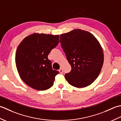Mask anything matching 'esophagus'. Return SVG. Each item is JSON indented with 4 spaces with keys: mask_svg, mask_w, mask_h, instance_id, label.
I'll list each match as a JSON object with an SVG mask.
<instances>
[{
    "mask_svg": "<svg viewBox=\"0 0 121 121\" xmlns=\"http://www.w3.org/2000/svg\"><path fill=\"white\" fill-rule=\"evenodd\" d=\"M59 71H60V73H63V70L62 68H61V67L60 68V69H59Z\"/></svg>",
    "mask_w": 121,
    "mask_h": 121,
    "instance_id": "34e87169",
    "label": "esophagus"
}]
</instances>
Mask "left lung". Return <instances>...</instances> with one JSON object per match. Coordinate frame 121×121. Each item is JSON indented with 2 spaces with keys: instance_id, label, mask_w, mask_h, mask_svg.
<instances>
[{
  "instance_id": "obj_1",
  "label": "left lung",
  "mask_w": 121,
  "mask_h": 121,
  "mask_svg": "<svg viewBox=\"0 0 121 121\" xmlns=\"http://www.w3.org/2000/svg\"><path fill=\"white\" fill-rule=\"evenodd\" d=\"M61 48L71 67L65 77L73 87L83 88L98 77L101 70L104 54L101 46L89 32L75 29L60 36Z\"/></svg>"
}]
</instances>
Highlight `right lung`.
Returning a JSON list of instances; mask_svg holds the SVG:
<instances>
[{
    "mask_svg": "<svg viewBox=\"0 0 121 121\" xmlns=\"http://www.w3.org/2000/svg\"><path fill=\"white\" fill-rule=\"evenodd\" d=\"M60 42L58 35L33 33L26 36L17 48L16 64L24 83L37 90H45L54 84L59 73L53 70L48 54Z\"/></svg>",
    "mask_w": 121,
    "mask_h": 121,
    "instance_id": "add662e5",
    "label": "right lung"
}]
</instances>
